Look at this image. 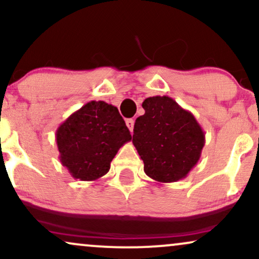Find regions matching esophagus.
Listing matches in <instances>:
<instances>
[{"mask_svg":"<svg viewBox=\"0 0 259 259\" xmlns=\"http://www.w3.org/2000/svg\"><path fill=\"white\" fill-rule=\"evenodd\" d=\"M134 123H135V120H134L133 118H129V119L125 120L126 126L129 127V130H130V132H132V133H133V130H134Z\"/></svg>","mask_w":259,"mask_h":259,"instance_id":"esophagus-1","label":"esophagus"}]
</instances>
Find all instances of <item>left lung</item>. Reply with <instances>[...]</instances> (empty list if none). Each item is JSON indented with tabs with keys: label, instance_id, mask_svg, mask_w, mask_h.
<instances>
[{
	"label": "left lung",
	"instance_id": "obj_1",
	"mask_svg": "<svg viewBox=\"0 0 259 259\" xmlns=\"http://www.w3.org/2000/svg\"><path fill=\"white\" fill-rule=\"evenodd\" d=\"M145 114L136 119L133 143L143 160V169L159 183L185 178L197 165L205 135L190 111L167 96L149 97Z\"/></svg>",
	"mask_w": 259,
	"mask_h": 259
}]
</instances>
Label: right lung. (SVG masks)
Here are the masks:
<instances>
[{"label":"right lung","instance_id":"1","mask_svg":"<svg viewBox=\"0 0 259 259\" xmlns=\"http://www.w3.org/2000/svg\"><path fill=\"white\" fill-rule=\"evenodd\" d=\"M130 140L118 109L105 101L84 104L56 130L61 163L71 177L83 182L105 176L114 155Z\"/></svg>","mask_w":259,"mask_h":259}]
</instances>
